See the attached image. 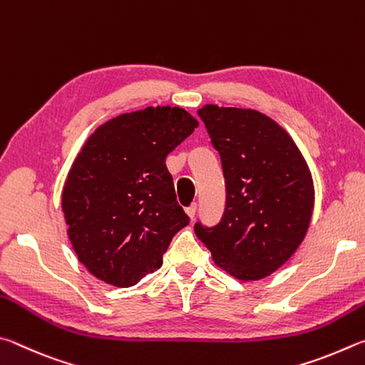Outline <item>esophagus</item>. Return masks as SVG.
I'll use <instances>...</instances> for the list:
<instances>
[{"label": "esophagus", "instance_id": "1", "mask_svg": "<svg viewBox=\"0 0 365 365\" xmlns=\"http://www.w3.org/2000/svg\"><path fill=\"white\" fill-rule=\"evenodd\" d=\"M195 212H197V203H192V205L186 208V213H187V216H189L190 220H194Z\"/></svg>", "mask_w": 365, "mask_h": 365}]
</instances>
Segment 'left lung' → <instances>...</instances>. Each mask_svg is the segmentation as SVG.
Masks as SVG:
<instances>
[{
	"mask_svg": "<svg viewBox=\"0 0 365 365\" xmlns=\"http://www.w3.org/2000/svg\"><path fill=\"white\" fill-rule=\"evenodd\" d=\"M226 179V210L218 226L194 231L215 264L234 279L261 280L302 245L314 210V181L295 140L253 108H199Z\"/></svg>",
	"mask_w": 365,
	"mask_h": 365,
	"instance_id": "1",
	"label": "left lung"
}]
</instances>
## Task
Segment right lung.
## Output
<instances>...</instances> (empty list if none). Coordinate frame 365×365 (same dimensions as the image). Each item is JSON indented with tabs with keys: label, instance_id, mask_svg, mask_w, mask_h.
I'll use <instances>...</instances> for the list:
<instances>
[{
	"label": "right lung",
	"instance_id": "right-lung-1",
	"mask_svg": "<svg viewBox=\"0 0 365 365\" xmlns=\"http://www.w3.org/2000/svg\"><path fill=\"white\" fill-rule=\"evenodd\" d=\"M199 121L181 107L120 113L96 128L62 189L67 235L81 264L102 282L136 285L163 263L189 225L165 160Z\"/></svg>",
	"mask_w": 365,
	"mask_h": 365
}]
</instances>
